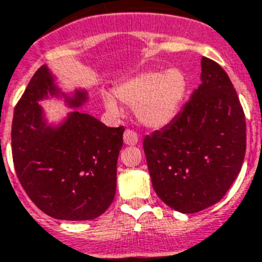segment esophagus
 I'll return each mask as SVG.
<instances>
[{
  "label": "esophagus",
  "mask_w": 262,
  "mask_h": 262,
  "mask_svg": "<svg viewBox=\"0 0 262 262\" xmlns=\"http://www.w3.org/2000/svg\"><path fill=\"white\" fill-rule=\"evenodd\" d=\"M123 141H125V144L126 145H136L139 143V136H137V133H136L135 130L127 129V130L123 133Z\"/></svg>",
  "instance_id": "34e87169"
}]
</instances>
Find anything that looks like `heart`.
<instances>
[{"label": "heart", "mask_w": 262, "mask_h": 262, "mask_svg": "<svg viewBox=\"0 0 262 262\" xmlns=\"http://www.w3.org/2000/svg\"><path fill=\"white\" fill-rule=\"evenodd\" d=\"M187 89L183 71L169 69L166 71H144L121 83L115 91L118 100L129 107H136L139 121L144 126L162 127L170 122L179 111ZM105 108L117 113V100L103 95Z\"/></svg>", "instance_id": "obj_1"}]
</instances>
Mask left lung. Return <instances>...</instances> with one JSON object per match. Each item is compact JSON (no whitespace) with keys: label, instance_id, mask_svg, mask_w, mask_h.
I'll list each match as a JSON object with an SVG mask.
<instances>
[{"label":"left lung","instance_id":"8db88e82","mask_svg":"<svg viewBox=\"0 0 262 262\" xmlns=\"http://www.w3.org/2000/svg\"><path fill=\"white\" fill-rule=\"evenodd\" d=\"M201 85L170 123L145 136L155 192L180 213H198L224 196L242 169L246 119L231 79L202 57Z\"/></svg>","mask_w":262,"mask_h":262}]
</instances>
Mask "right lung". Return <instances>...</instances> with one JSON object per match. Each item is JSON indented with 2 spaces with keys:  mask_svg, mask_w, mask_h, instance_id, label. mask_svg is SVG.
<instances>
[{
  "mask_svg": "<svg viewBox=\"0 0 262 262\" xmlns=\"http://www.w3.org/2000/svg\"><path fill=\"white\" fill-rule=\"evenodd\" d=\"M63 96L78 108L86 92L61 93L47 66L34 74L16 104L12 121V157L16 174L35 206L53 219L93 220L113 203L117 161L125 127H108L74 110L57 126L48 125L38 101Z\"/></svg>",
  "mask_w": 262,
  "mask_h": 262,
  "instance_id": "add662e5",
  "label": "right lung"
}]
</instances>
